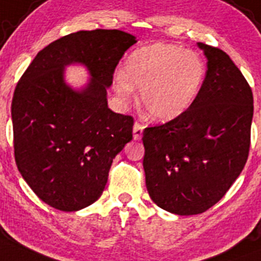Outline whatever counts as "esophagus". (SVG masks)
I'll use <instances>...</instances> for the list:
<instances>
[{
  "instance_id": "obj_1",
  "label": "esophagus",
  "mask_w": 261,
  "mask_h": 261,
  "mask_svg": "<svg viewBox=\"0 0 261 261\" xmlns=\"http://www.w3.org/2000/svg\"><path fill=\"white\" fill-rule=\"evenodd\" d=\"M143 130H144V126L142 125V123H139V122H135L134 123V139L135 140H140L143 136Z\"/></svg>"
}]
</instances>
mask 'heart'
<instances>
[{
    "label": "heart",
    "mask_w": 261,
    "mask_h": 261,
    "mask_svg": "<svg viewBox=\"0 0 261 261\" xmlns=\"http://www.w3.org/2000/svg\"><path fill=\"white\" fill-rule=\"evenodd\" d=\"M206 77V64L196 51L172 43L155 42L134 51L125 73L114 77V91L122 100L140 87V99L149 117L171 121L196 101Z\"/></svg>",
    "instance_id": "b5f03b06"
}]
</instances>
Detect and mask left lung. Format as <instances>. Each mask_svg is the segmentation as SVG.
<instances>
[{"mask_svg": "<svg viewBox=\"0 0 261 261\" xmlns=\"http://www.w3.org/2000/svg\"><path fill=\"white\" fill-rule=\"evenodd\" d=\"M207 59L193 106L143 133L145 186L158 207L202 214L220 201L246 165L254 116L250 85L229 55L197 43Z\"/></svg>", "mask_w": 261, "mask_h": 261, "instance_id": "obj_1", "label": "left lung"}]
</instances>
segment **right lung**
<instances>
[{"instance_id":"1","label":"right lung","mask_w":261,"mask_h":261,"mask_svg":"<svg viewBox=\"0 0 261 261\" xmlns=\"http://www.w3.org/2000/svg\"><path fill=\"white\" fill-rule=\"evenodd\" d=\"M136 43L118 29L80 31L54 41L29 64L14 91V153L21 176L51 207L79 211L106 188L113 158L133 139L134 118L108 108L117 64ZM85 65L81 90L65 84L64 68Z\"/></svg>"}]
</instances>
